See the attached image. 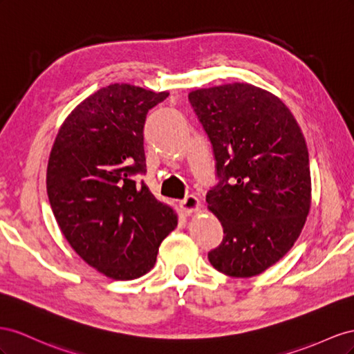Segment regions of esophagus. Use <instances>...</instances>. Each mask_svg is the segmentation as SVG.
Wrapping results in <instances>:
<instances>
[{"instance_id":"esophagus-1","label":"esophagus","mask_w":354,"mask_h":354,"mask_svg":"<svg viewBox=\"0 0 354 354\" xmlns=\"http://www.w3.org/2000/svg\"><path fill=\"white\" fill-rule=\"evenodd\" d=\"M180 209H183L185 214H193V212L198 210L200 207V201L194 196H187L183 201H180Z\"/></svg>"}]
</instances>
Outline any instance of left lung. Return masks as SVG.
I'll list each match as a JSON object with an SVG mask.
<instances>
[{
  "label": "left lung",
  "instance_id": "obj_1",
  "mask_svg": "<svg viewBox=\"0 0 354 354\" xmlns=\"http://www.w3.org/2000/svg\"><path fill=\"white\" fill-rule=\"evenodd\" d=\"M188 100L215 157L206 201L224 228L207 258L231 277L261 274L299 237L311 205L306 139L288 106L246 83L198 88Z\"/></svg>",
  "mask_w": 354,
  "mask_h": 354
}]
</instances>
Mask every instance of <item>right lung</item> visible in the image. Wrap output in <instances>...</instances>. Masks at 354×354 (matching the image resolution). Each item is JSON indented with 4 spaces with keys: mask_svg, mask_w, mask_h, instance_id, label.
I'll use <instances>...</instances> for the list:
<instances>
[{
    "mask_svg": "<svg viewBox=\"0 0 354 354\" xmlns=\"http://www.w3.org/2000/svg\"><path fill=\"white\" fill-rule=\"evenodd\" d=\"M167 96L118 83L100 88L66 117L50 153L47 196L60 231L114 280L147 274L178 225L174 209L133 178L147 171L148 111Z\"/></svg>",
    "mask_w": 354,
    "mask_h": 354,
    "instance_id": "right-lung-1",
    "label": "right lung"
}]
</instances>
